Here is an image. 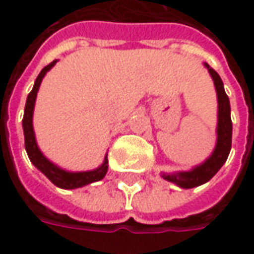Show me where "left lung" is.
I'll return each mask as SVG.
<instances>
[{
  "instance_id": "8db88e82",
  "label": "left lung",
  "mask_w": 254,
  "mask_h": 254,
  "mask_svg": "<svg viewBox=\"0 0 254 254\" xmlns=\"http://www.w3.org/2000/svg\"><path fill=\"white\" fill-rule=\"evenodd\" d=\"M204 66L211 74L216 91L218 99V124H216V144L215 148L207 159L200 165L193 166L189 170L173 171V173H162L160 176L166 181L176 184L182 189H191L200 187L212 178L220 167L227 160L231 149V134H233V122H231V109H230L229 96L226 95L222 78L213 70L207 63Z\"/></svg>"
}]
</instances>
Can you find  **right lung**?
<instances>
[{"mask_svg": "<svg viewBox=\"0 0 254 254\" xmlns=\"http://www.w3.org/2000/svg\"><path fill=\"white\" fill-rule=\"evenodd\" d=\"M58 60H54L52 64H49L41 70L38 74L32 91H31L28 96H27V102H25L24 109V117H23V132H24V143H25V151L30 158L31 163L35 166L38 170L41 171L42 174L50 180V181L56 185V187L61 188V189H77V188L85 187L92 182L100 181L103 180L106 173L109 170V159H107V154L105 155L103 163L98 166L94 170L87 171H67L65 169H61L60 166L53 163L52 160H49L43 155L41 148L38 147L36 143L35 132H34V125H32V118H34V109H35L36 95L41 87V83L43 77L46 76V73L52 69Z\"/></svg>", "mask_w": 254, "mask_h": 254, "instance_id": "right-lung-1", "label": "right lung"}]
</instances>
